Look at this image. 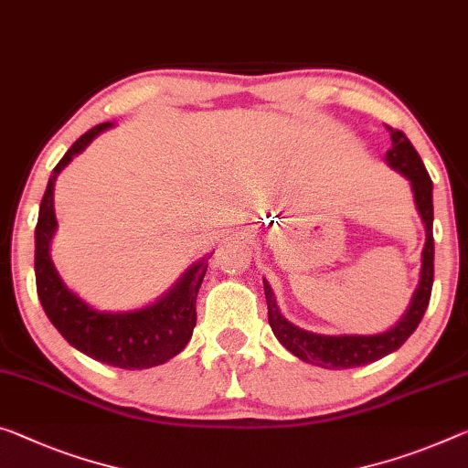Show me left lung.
<instances>
[{
    "label": "left lung",
    "instance_id": "8db88e82",
    "mask_svg": "<svg viewBox=\"0 0 468 468\" xmlns=\"http://www.w3.org/2000/svg\"><path fill=\"white\" fill-rule=\"evenodd\" d=\"M391 133V150L387 153V163L395 171L404 174L414 190L416 209H419L422 221L427 228V242L422 250V270H420V284L414 292L412 303L406 312L404 318L398 322V326L387 330L383 335H343V336H326L307 333L303 328H297L278 312L274 292L270 284L263 282L265 301H268V320L274 330L276 339L284 345L291 354L297 356L303 362L322 366V368H356L377 359L389 356L391 351L399 349L408 341V336L414 333L416 326L420 324L431 299V289H433V259H435V242H433V182L425 169V163L416 153L412 142L406 138L404 132L387 125Z\"/></svg>",
    "mask_w": 468,
    "mask_h": 468
}]
</instances>
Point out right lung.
I'll return each mask as SVG.
<instances>
[{"label": "right lung", "mask_w": 468, "mask_h": 468, "mask_svg": "<svg viewBox=\"0 0 468 468\" xmlns=\"http://www.w3.org/2000/svg\"><path fill=\"white\" fill-rule=\"evenodd\" d=\"M109 127H112V123H100L85 132L54 167L41 198L39 219L35 228V280H37L43 312L75 349L114 368H153L177 356L190 341L192 330L197 326V294L209 261L203 259L190 268L174 289L154 305L138 309V312L104 314L91 309L75 292H70L49 259V240L56 229V176L100 132Z\"/></svg>", "instance_id": "1"}]
</instances>
